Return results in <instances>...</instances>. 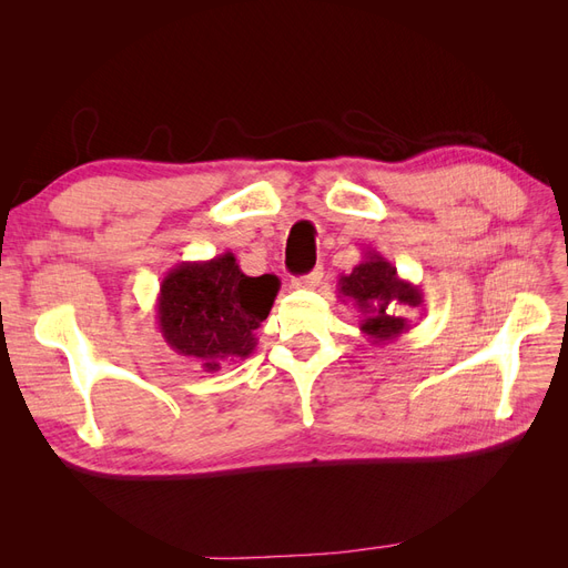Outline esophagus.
<instances>
[{
  "mask_svg": "<svg viewBox=\"0 0 568 568\" xmlns=\"http://www.w3.org/2000/svg\"><path fill=\"white\" fill-rule=\"evenodd\" d=\"M322 274H324L322 267H315L311 274H305V277L291 280V286H294V288H315L322 282Z\"/></svg>",
  "mask_w": 568,
  "mask_h": 568,
  "instance_id": "34e87169",
  "label": "esophagus"
}]
</instances>
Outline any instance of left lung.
<instances>
[{
	"label": "left lung",
	"instance_id": "obj_1",
	"mask_svg": "<svg viewBox=\"0 0 568 568\" xmlns=\"http://www.w3.org/2000/svg\"><path fill=\"white\" fill-rule=\"evenodd\" d=\"M338 298L353 303L363 315L359 332L369 343H390L409 329L398 307H417L424 294L417 284L403 280L379 251H365L363 261L338 277Z\"/></svg>",
	"mask_w": 568,
	"mask_h": 568
}]
</instances>
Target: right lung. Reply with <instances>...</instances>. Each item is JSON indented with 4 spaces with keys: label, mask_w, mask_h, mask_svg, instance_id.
Wrapping results in <instances>:
<instances>
[{
    "label": "right lung",
    "mask_w": 568,
    "mask_h": 568,
    "mask_svg": "<svg viewBox=\"0 0 568 568\" xmlns=\"http://www.w3.org/2000/svg\"><path fill=\"white\" fill-rule=\"evenodd\" d=\"M277 291L274 274L248 277L230 251L211 261L180 263L161 282V336L178 355L196 359L203 372H217L255 351L253 332L270 315Z\"/></svg>",
    "instance_id": "add662e5"
}]
</instances>
